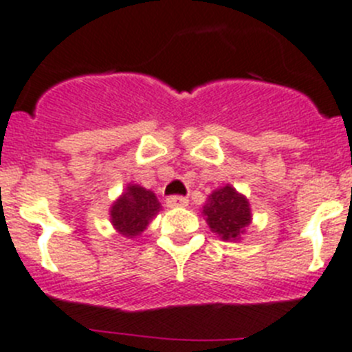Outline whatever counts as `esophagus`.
Here are the masks:
<instances>
[{"instance_id": "34e87169", "label": "esophagus", "mask_w": 352, "mask_h": 352, "mask_svg": "<svg viewBox=\"0 0 352 352\" xmlns=\"http://www.w3.org/2000/svg\"><path fill=\"white\" fill-rule=\"evenodd\" d=\"M188 199L185 196H170L167 197V206L170 208H176V206H187Z\"/></svg>"}]
</instances>
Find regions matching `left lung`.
Wrapping results in <instances>:
<instances>
[{"instance_id": "obj_1", "label": "left lung", "mask_w": 352, "mask_h": 352, "mask_svg": "<svg viewBox=\"0 0 352 352\" xmlns=\"http://www.w3.org/2000/svg\"><path fill=\"white\" fill-rule=\"evenodd\" d=\"M210 230L222 240H240L245 228L251 224V208L245 196L239 194L231 185L213 190L203 206Z\"/></svg>"}]
</instances>
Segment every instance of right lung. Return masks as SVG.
<instances>
[{"label": "right lung", "instance_id": "add662e5", "mask_svg": "<svg viewBox=\"0 0 352 352\" xmlns=\"http://www.w3.org/2000/svg\"><path fill=\"white\" fill-rule=\"evenodd\" d=\"M160 208V203L151 190L140 185H128L124 194L110 208V221L122 236L135 239L146 230Z\"/></svg>", "mask_w": 352, "mask_h": 352}]
</instances>
